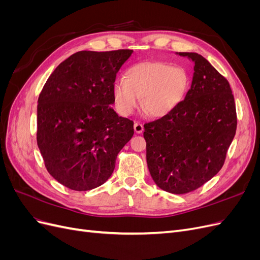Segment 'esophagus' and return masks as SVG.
Returning <instances> with one entry per match:
<instances>
[{
  "label": "esophagus",
  "mask_w": 260,
  "mask_h": 260,
  "mask_svg": "<svg viewBox=\"0 0 260 260\" xmlns=\"http://www.w3.org/2000/svg\"><path fill=\"white\" fill-rule=\"evenodd\" d=\"M143 130H144L143 125L141 124L140 122L135 123V131H136V133H138V135H140V133H142V132H143Z\"/></svg>",
  "instance_id": "34e87169"
}]
</instances>
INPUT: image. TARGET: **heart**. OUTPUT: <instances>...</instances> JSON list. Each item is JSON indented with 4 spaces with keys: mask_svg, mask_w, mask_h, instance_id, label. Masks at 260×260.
I'll return each mask as SVG.
<instances>
[{
    "mask_svg": "<svg viewBox=\"0 0 260 260\" xmlns=\"http://www.w3.org/2000/svg\"><path fill=\"white\" fill-rule=\"evenodd\" d=\"M185 69L164 62H142L131 67L124 81L114 85L115 104L121 115L130 116L139 107L154 118L168 115L183 101L188 89Z\"/></svg>",
    "mask_w": 260,
    "mask_h": 260,
    "instance_id": "heart-1",
    "label": "heart"
}]
</instances>
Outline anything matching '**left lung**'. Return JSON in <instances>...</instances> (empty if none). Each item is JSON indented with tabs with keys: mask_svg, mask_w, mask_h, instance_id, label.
Segmentation results:
<instances>
[{
	"mask_svg": "<svg viewBox=\"0 0 260 260\" xmlns=\"http://www.w3.org/2000/svg\"><path fill=\"white\" fill-rule=\"evenodd\" d=\"M194 62L191 88L168 115L144 124L146 161L154 182L172 194L199 188L222 168L237 131L230 84L198 53L180 52Z\"/></svg>",
	"mask_w": 260,
	"mask_h": 260,
	"instance_id": "1",
	"label": "left lung"
}]
</instances>
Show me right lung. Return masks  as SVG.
<instances>
[{
	"label": "right lung",
	"instance_id": "obj_1",
	"mask_svg": "<svg viewBox=\"0 0 260 260\" xmlns=\"http://www.w3.org/2000/svg\"><path fill=\"white\" fill-rule=\"evenodd\" d=\"M132 50L81 51L65 59L38 100L37 142L49 174L74 191L109 179L117 155L131 140L133 121L112 105L114 84Z\"/></svg>",
	"mask_w": 260,
	"mask_h": 260
}]
</instances>
